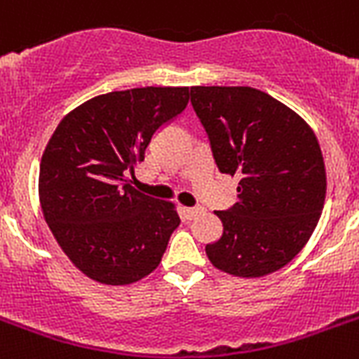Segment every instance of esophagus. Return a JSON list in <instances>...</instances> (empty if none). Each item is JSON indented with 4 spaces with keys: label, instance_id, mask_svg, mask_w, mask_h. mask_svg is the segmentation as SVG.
<instances>
[{
    "label": "esophagus",
    "instance_id": "34e87169",
    "mask_svg": "<svg viewBox=\"0 0 359 359\" xmlns=\"http://www.w3.org/2000/svg\"><path fill=\"white\" fill-rule=\"evenodd\" d=\"M200 213H202V208H185L183 209V215H185V219L187 220L196 219Z\"/></svg>",
    "mask_w": 359,
    "mask_h": 359
}]
</instances>
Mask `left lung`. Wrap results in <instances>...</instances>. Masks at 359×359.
<instances>
[{"label": "left lung", "instance_id": "left-lung-1", "mask_svg": "<svg viewBox=\"0 0 359 359\" xmlns=\"http://www.w3.org/2000/svg\"><path fill=\"white\" fill-rule=\"evenodd\" d=\"M215 165L241 177L237 202L217 211L222 235L205 245L217 269L257 278L302 250L319 222L326 172L317 137L297 113L252 87H191Z\"/></svg>", "mask_w": 359, "mask_h": 359}]
</instances>
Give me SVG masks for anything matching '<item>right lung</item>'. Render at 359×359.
<instances>
[{"mask_svg":"<svg viewBox=\"0 0 359 359\" xmlns=\"http://www.w3.org/2000/svg\"><path fill=\"white\" fill-rule=\"evenodd\" d=\"M189 103L187 87H142L88 100L57 126L40 161L51 233L74 265L107 285L148 276L180 226L174 205L130 185L151 139Z\"/></svg>","mask_w":359,"mask_h":359,"instance_id":"obj_1","label":"right lung"}]
</instances>
